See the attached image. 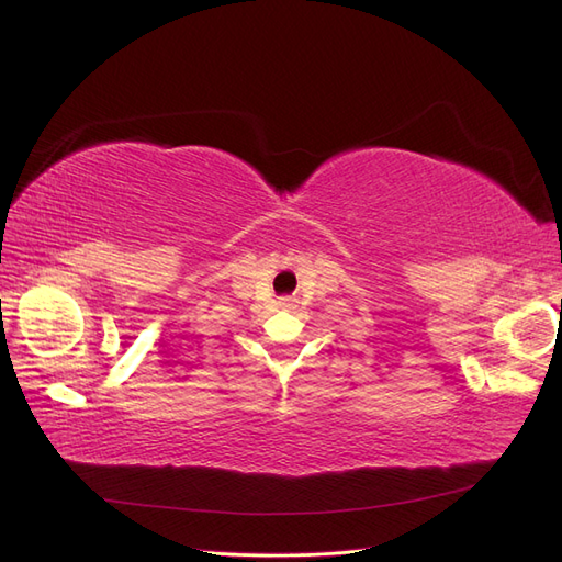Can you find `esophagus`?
Instances as JSON below:
<instances>
[{
    "label": "esophagus",
    "mask_w": 562,
    "mask_h": 562,
    "mask_svg": "<svg viewBox=\"0 0 562 562\" xmlns=\"http://www.w3.org/2000/svg\"><path fill=\"white\" fill-rule=\"evenodd\" d=\"M279 307L288 310V307H293V302H291V300H281V302H279Z\"/></svg>",
    "instance_id": "obj_1"
}]
</instances>
